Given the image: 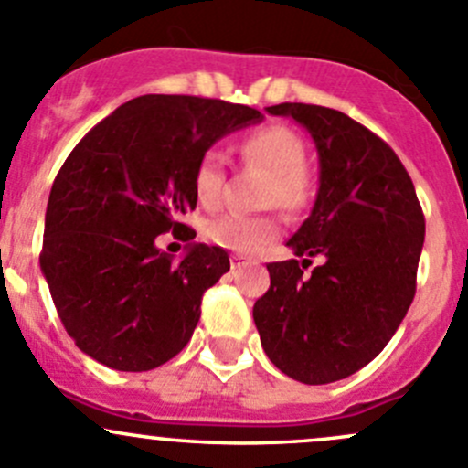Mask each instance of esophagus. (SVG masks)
I'll list each match as a JSON object with an SVG mask.
<instances>
[{
  "label": "esophagus",
  "instance_id": "obj_1",
  "mask_svg": "<svg viewBox=\"0 0 468 468\" xmlns=\"http://www.w3.org/2000/svg\"><path fill=\"white\" fill-rule=\"evenodd\" d=\"M229 263H232V270H240V268H245V266H250V259H245V257H240V254H234L232 259H229Z\"/></svg>",
  "mask_w": 468,
  "mask_h": 468
}]
</instances>
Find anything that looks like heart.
I'll return each mask as SVG.
<instances>
[{"label": "heart", "instance_id": "obj_1", "mask_svg": "<svg viewBox=\"0 0 468 468\" xmlns=\"http://www.w3.org/2000/svg\"><path fill=\"white\" fill-rule=\"evenodd\" d=\"M245 164L268 171L263 202L283 209H300L308 200V177L304 171L306 148L300 134L286 126H263L239 142ZM225 155L218 148H207L194 171L196 198L205 209H218L225 198ZM282 232L277 216L220 214L205 225V236L220 248L240 254H254Z\"/></svg>", "mask_w": 468, "mask_h": 468}]
</instances>
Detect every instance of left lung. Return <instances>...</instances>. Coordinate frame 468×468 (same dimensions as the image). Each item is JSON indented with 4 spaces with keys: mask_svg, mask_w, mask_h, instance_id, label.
<instances>
[{
    "mask_svg": "<svg viewBox=\"0 0 468 468\" xmlns=\"http://www.w3.org/2000/svg\"><path fill=\"white\" fill-rule=\"evenodd\" d=\"M315 139L320 189L288 240L304 261L268 263L270 288L254 302L263 351L306 385L346 378L372 363L417 291L426 220L397 153L363 123L311 103L270 105ZM313 256L325 259L311 275Z\"/></svg>",
    "mask_w": 468,
    "mask_h": 468,
    "instance_id": "left-lung-1",
    "label": "left lung"
}]
</instances>
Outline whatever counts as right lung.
<instances>
[{"instance_id": "add662e5", "label": "right lung", "mask_w": 468, "mask_h": 468, "mask_svg": "<svg viewBox=\"0 0 468 468\" xmlns=\"http://www.w3.org/2000/svg\"><path fill=\"white\" fill-rule=\"evenodd\" d=\"M259 119L220 99L146 94L76 144L47 202L40 268L80 351L119 372H148L185 349L229 259L198 243L173 261L155 240L194 239L180 216L198 202L196 164L216 139Z\"/></svg>"}]
</instances>
